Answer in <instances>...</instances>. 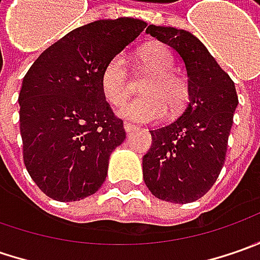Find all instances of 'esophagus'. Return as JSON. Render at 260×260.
Returning a JSON list of instances; mask_svg holds the SVG:
<instances>
[{"instance_id": "34e87169", "label": "esophagus", "mask_w": 260, "mask_h": 260, "mask_svg": "<svg viewBox=\"0 0 260 260\" xmlns=\"http://www.w3.org/2000/svg\"><path fill=\"white\" fill-rule=\"evenodd\" d=\"M139 127L135 124H132V123H124V132L125 133H132V132H135L137 130Z\"/></svg>"}]
</instances>
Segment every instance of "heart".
I'll return each instance as SVG.
<instances>
[{
	"label": "heart",
	"mask_w": 260,
	"mask_h": 260,
	"mask_svg": "<svg viewBox=\"0 0 260 260\" xmlns=\"http://www.w3.org/2000/svg\"><path fill=\"white\" fill-rule=\"evenodd\" d=\"M140 65L150 76L142 85V94L124 104L118 114L123 118L150 123L160 120L166 113L179 110L186 100V85L184 79L174 72V56L165 46L153 45L142 50L139 56ZM132 79L123 55L111 57L101 72V91L111 105H120L130 94Z\"/></svg>",
	"instance_id": "obj_1"
}]
</instances>
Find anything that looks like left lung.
Returning <instances> with one entry per match:
<instances>
[{"label":"left lung","mask_w":260,"mask_h":260,"mask_svg":"<svg viewBox=\"0 0 260 260\" xmlns=\"http://www.w3.org/2000/svg\"><path fill=\"white\" fill-rule=\"evenodd\" d=\"M146 33L171 46L185 63L188 103L169 124L150 130L143 179L156 198L186 204L210 191L224 165L233 114L235 82L194 35L150 24Z\"/></svg>","instance_id":"obj_1"}]
</instances>
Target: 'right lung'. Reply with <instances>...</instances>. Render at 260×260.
<instances>
[{
  "instance_id": "1",
  "label": "right lung",
  "mask_w": 260,
  "mask_h": 260,
  "mask_svg": "<svg viewBox=\"0 0 260 260\" xmlns=\"http://www.w3.org/2000/svg\"><path fill=\"white\" fill-rule=\"evenodd\" d=\"M146 25L121 17L78 27L25 74L18 95L23 159L47 197L79 201L104 184L110 155L125 132L105 101L101 72Z\"/></svg>"
}]
</instances>
